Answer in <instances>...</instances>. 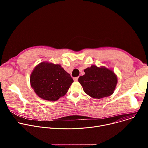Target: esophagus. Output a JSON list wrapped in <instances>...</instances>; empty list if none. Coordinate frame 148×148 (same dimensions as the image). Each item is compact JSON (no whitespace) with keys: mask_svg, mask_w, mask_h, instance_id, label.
Masks as SVG:
<instances>
[{"mask_svg":"<svg viewBox=\"0 0 148 148\" xmlns=\"http://www.w3.org/2000/svg\"><path fill=\"white\" fill-rule=\"evenodd\" d=\"M78 77H74V81H78Z\"/></svg>","mask_w":148,"mask_h":148,"instance_id":"34e87169","label":"esophagus"}]
</instances>
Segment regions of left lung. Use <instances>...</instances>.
Wrapping results in <instances>:
<instances>
[{
    "instance_id": "obj_1",
    "label": "left lung",
    "mask_w": 148,
    "mask_h": 148,
    "mask_svg": "<svg viewBox=\"0 0 148 148\" xmlns=\"http://www.w3.org/2000/svg\"><path fill=\"white\" fill-rule=\"evenodd\" d=\"M85 74L80 76L78 81L84 91L90 97L100 99L112 95L117 84L114 73L104 67L92 66L84 70Z\"/></svg>"
}]
</instances>
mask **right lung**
I'll return each mask as SVG.
<instances>
[{"label":"right lung","instance_id":"add662e5","mask_svg":"<svg viewBox=\"0 0 148 148\" xmlns=\"http://www.w3.org/2000/svg\"><path fill=\"white\" fill-rule=\"evenodd\" d=\"M73 79L59 64L42 62L33 70L30 84L36 94L49 101H57L64 96Z\"/></svg>","mask_w":148,"mask_h":148}]
</instances>
